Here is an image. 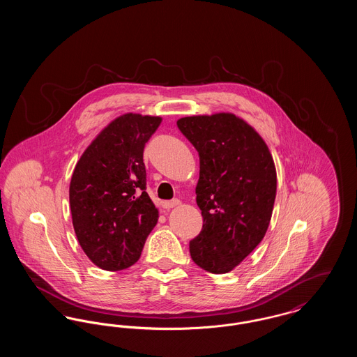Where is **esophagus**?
<instances>
[{
	"label": "esophagus",
	"mask_w": 357,
	"mask_h": 357,
	"mask_svg": "<svg viewBox=\"0 0 357 357\" xmlns=\"http://www.w3.org/2000/svg\"><path fill=\"white\" fill-rule=\"evenodd\" d=\"M179 204H181L179 199H172V201H165V202H162V207L166 208V210H170L172 207H176V206H179Z\"/></svg>",
	"instance_id": "34e87169"
}]
</instances>
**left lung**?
<instances>
[{"label": "left lung", "mask_w": 357, "mask_h": 357, "mask_svg": "<svg viewBox=\"0 0 357 357\" xmlns=\"http://www.w3.org/2000/svg\"><path fill=\"white\" fill-rule=\"evenodd\" d=\"M176 124L199 153L195 192L204 226L190 241V255L206 272H231L264 239L272 220V153L255 128L231 112L186 116Z\"/></svg>", "instance_id": "left-lung-1"}]
</instances>
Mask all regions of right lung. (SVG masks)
I'll use <instances>...</instances> for the list:
<instances>
[{
  "mask_svg": "<svg viewBox=\"0 0 357 357\" xmlns=\"http://www.w3.org/2000/svg\"><path fill=\"white\" fill-rule=\"evenodd\" d=\"M160 116L124 114L104 127L75 166L69 185L72 223L86 257L100 269L134 265L158 223L146 192L143 150Z\"/></svg>",
  "mask_w": 357,
  "mask_h": 357,
  "instance_id": "1",
  "label": "right lung"
}]
</instances>
